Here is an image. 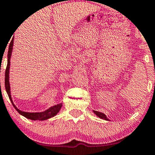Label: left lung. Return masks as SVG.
<instances>
[{"mask_svg": "<svg viewBox=\"0 0 155 155\" xmlns=\"http://www.w3.org/2000/svg\"><path fill=\"white\" fill-rule=\"evenodd\" d=\"M94 111V113H95L97 116H98L99 117H100V118L104 119V120H108L107 119V117H106V116L104 114V113H101V112L96 111Z\"/></svg>", "mask_w": 155, "mask_h": 155, "instance_id": "left-lung-1", "label": "left lung"}]
</instances>
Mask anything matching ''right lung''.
I'll use <instances>...</instances> for the list:
<instances>
[{"label":"right lung","instance_id":"1","mask_svg":"<svg viewBox=\"0 0 155 155\" xmlns=\"http://www.w3.org/2000/svg\"><path fill=\"white\" fill-rule=\"evenodd\" d=\"M13 41L14 38L12 39V41L10 42L9 47H8V62H7V66L6 68V71H5V88H6V92L8 94V97H9L11 102H12V105H13L14 107L15 108V109L21 115L24 116L26 118L30 119L32 120H45L47 119L51 118V117L55 116L59 112L60 108L62 107V104H58L56 106H52V107L49 108V109L46 110L45 111L43 112H38V113H29V112H25L22 111L20 110H19L18 108L15 106V105L13 104V101H12V97H11V92H10V85H9V81H8V74H9V66H10V58H11V54H12V49H13Z\"/></svg>","mask_w":155,"mask_h":155}]
</instances>
